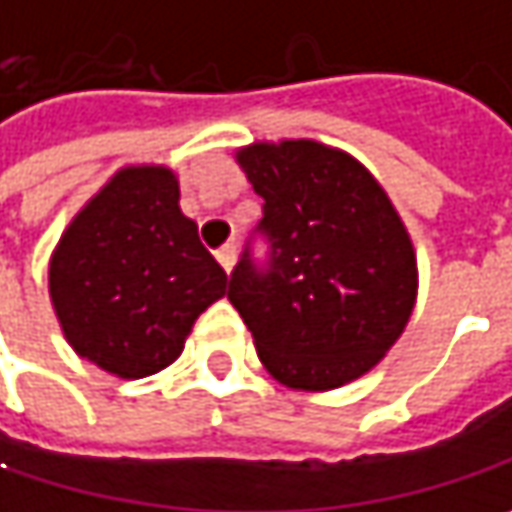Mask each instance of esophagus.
<instances>
[{
  "label": "esophagus",
  "mask_w": 512,
  "mask_h": 512,
  "mask_svg": "<svg viewBox=\"0 0 512 512\" xmlns=\"http://www.w3.org/2000/svg\"><path fill=\"white\" fill-rule=\"evenodd\" d=\"M216 260H219V266H222L225 272H231V269H234V260H237V249H234V246H222V249L216 252Z\"/></svg>",
  "instance_id": "esophagus-1"
}]
</instances>
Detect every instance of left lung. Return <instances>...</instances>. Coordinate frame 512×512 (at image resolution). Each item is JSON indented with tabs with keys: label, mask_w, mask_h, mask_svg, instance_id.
<instances>
[{
	"label": "left lung",
	"mask_w": 512,
	"mask_h": 512,
	"mask_svg": "<svg viewBox=\"0 0 512 512\" xmlns=\"http://www.w3.org/2000/svg\"><path fill=\"white\" fill-rule=\"evenodd\" d=\"M237 163L263 199L266 266L246 249L228 299L284 387L325 393L384 360L416 304V252L375 175L316 140L252 143Z\"/></svg>",
	"instance_id": "8db88e82"
}]
</instances>
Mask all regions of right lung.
Here are the masks:
<instances>
[{
  "instance_id": "1",
  "label": "right lung",
  "mask_w": 512,
  "mask_h": 512,
  "mask_svg": "<svg viewBox=\"0 0 512 512\" xmlns=\"http://www.w3.org/2000/svg\"><path fill=\"white\" fill-rule=\"evenodd\" d=\"M169 166H122L75 213L49 260V296L72 351L117 378L166 369L228 275L178 208Z\"/></svg>"
}]
</instances>
